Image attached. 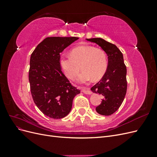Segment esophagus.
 Segmentation results:
<instances>
[{"label":"esophagus","instance_id":"34e87169","mask_svg":"<svg viewBox=\"0 0 157 157\" xmlns=\"http://www.w3.org/2000/svg\"><path fill=\"white\" fill-rule=\"evenodd\" d=\"M82 92L84 93L85 94H88V95L92 94V92L89 90H82Z\"/></svg>","mask_w":157,"mask_h":157}]
</instances>
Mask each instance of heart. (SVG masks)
<instances>
[{"label":"heart","instance_id":"obj_1","mask_svg":"<svg viewBox=\"0 0 157 157\" xmlns=\"http://www.w3.org/2000/svg\"><path fill=\"white\" fill-rule=\"evenodd\" d=\"M59 65L66 77L74 79L83 70L77 78L80 83H87L93 79L100 80L105 74L108 61L105 52L95 46L85 45L76 47L71 52V56H61Z\"/></svg>","mask_w":157,"mask_h":157}]
</instances>
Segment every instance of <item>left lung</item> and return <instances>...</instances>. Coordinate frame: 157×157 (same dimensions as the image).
I'll return each instance as SVG.
<instances>
[{
	"mask_svg": "<svg viewBox=\"0 0 157 157\" xmlns=\"http://www.w3.org/2000/svg\"><path fill=\"white\" fill-rule=\"evenodd\" d=\"M104 50L108 56V66L105 74L91 90L103 96L101 103L96 108L98 113L109 116L116 112L124 101L126 94V67L122 52L117 46L101 38L87 39Z\"/></svg>",
	"mask_w": 157,
	"mask_h": 157,
	"instance_id": "obj_1",
	"label": "left lung"
}]
</instances>
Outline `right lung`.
I'll use <instances>...</instances> for the list:
<instances>
[{"label": "right lung", "instance_id": "add662e5", "mask_svg": "<svg viewBox=\"0 0 157 157\" xmlns=\"http://www.w3.org/2000/svg\"><path fill=\"white\" fill-rule=\"evenodd\" d=\"M78 37H47L30 58L29 80L31 95L40 111L52 118L67 116L80 90L73 86L61 70L60 53Z\"/></svg>", "mask_w": 157, "mask_h": 157}]
</instances>
